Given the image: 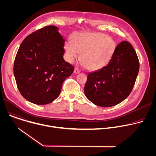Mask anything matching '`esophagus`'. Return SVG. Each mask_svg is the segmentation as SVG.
Masks as SVG:
<instances>
[{"instance_id":"esophagus-1","label":"esophagus","mask_w":156,"mask_h":156,"mask_svg":"<svg viewBox=\"0 0 156 156\" xmlns=\"http://www.w3.org/2000/svg\"><path fill=\"white\" fill-rule=\"evenodd\" d=\"M80 73V70L78 68H75L74 70V73L75 74H78Z\"/></svg>"}]
</instances>
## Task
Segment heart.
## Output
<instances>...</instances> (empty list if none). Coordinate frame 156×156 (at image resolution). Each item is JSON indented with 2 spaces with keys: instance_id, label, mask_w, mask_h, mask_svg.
I'll use <instances>...</instances> for the list:
<instances>
[{
  "instance_id": "obj_1",
  "label": "heart",
  "mask_w": 156,
  "mask_h": 156,
  "mask_svg": "<svg viewBox=\"0 0 156 156\" xmlns=\"http://www.w3.org/2000/svg\"><path fill=\"white\" fill-rule=\"evenodd\" d=\"M116 48L115 41L99 33H77L72 41L65 42L68 60L73 63L80 57L86 67L96 70L105 66L112 58Z\"/></svg>"
}]
</instances>
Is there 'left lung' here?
Instances as JSON below:
<instances>
[{
    "mask_svg": "<svg viewBox=\"0 0 156 156\" xmlns=\"http://www.w3.org/2000/svg\"><path fill=\"white\" fill-rule=\"evenodd\" d=\"M139 69L140 62L134 48L126 41L121 42L106 66L87 74L86 97L101 107L119 104L131 92Z\"/></svg>",
    "mask_w": 156,
    "mask_h": 156,
    "instance_id": "8db88e82",
    "label": "left lung"
}]
</instances>
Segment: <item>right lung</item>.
Returning a JSON list of instances; mask_svg holds the SVG:
<instances>
[{
	"mask_svg": "<svg viewBox=\"0 0 156 156\" xmlns=\"http://www.w3.org/2000/svg\"><path fill=\"white\" fill-rule=\"evenodd\" d=\"M64 44L55 26L32 33L21 44L13 73L20 93L27 101L45 105L60 95L63 81L74 70V66L63 58Z\"/></svg>",
	"mask_w": 156,
	"mask_h": 156,
	"instance_id": "1",
	"label": "right lung"
}]
</instances>
